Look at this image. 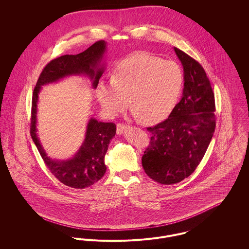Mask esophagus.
Here are the masks:
<instances>
[{
    "instance_id": "34e87169",
    "label": "esophagus",
    "mask_w": 249,
    "mask_h": 249,
    "mask_svg": "<svg viewBox=\"0 0 249 249\" xmlns=\"http://www.w3.org/2000/svg\"><path fill=\"white\" fill-rule=\"evenodd\" d=\"M127 128H128L127 125L119 124L117 125V134H118V135H122L123 133H124V132L127 130Z\"/></svg>"
}]
</instances>
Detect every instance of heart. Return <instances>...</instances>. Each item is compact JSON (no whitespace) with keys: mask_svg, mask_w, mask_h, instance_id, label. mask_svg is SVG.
Returning a JSON list of instances; mask_svg holds the SVG:
<instances>
[{"mask_svg":"<svg viewBox=\"0 0 249 249\" xmlns=\"http://www.w3.org/2000/svg\"><path fill=\"white\" fill-rule=\"evenodd\" d=\"M183 84V71L176 62L136 53L116 66L112 79L99 82L96 95L109 115L121 113L130 99L133 114L153 124L170 115Z\"/></svg>","mask_w":249,"mask_h":249,"instance_id":"obj_1","label":"heart"}]
</instances>
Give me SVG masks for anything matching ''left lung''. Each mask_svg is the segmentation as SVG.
<instances>
[{"label": "left lung", "mask_w": 249, "mask_h": 249, "mask_svg": "<svg viewBox=\"0 0 249 249\" xmlns=\"http://www.w3.org/2000/svg\"><path fill=\"white\" fill-rule=\"evenodd\" d=\"M183 66L182 98L169 118L153 127L142 165L154 181L172 185L190 177L202 160L214 127V96L202 66L174 48Z\"/></svg>", "instance_id": "left-lung-1"}]
</instances>
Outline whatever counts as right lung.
<instances>
[{"instance_id":"right-lung-1","label":"right lung","mask_w":249,"mask_h":249,"mask_svg":"<svg viewBox=\"0 0 249 249\" xmlns=\"http://www.w3.org/2000/svg\"><path fill=\"white\" fill-rule=\"evenodd\" d=\"M107 52V42L98 41L84 52L66 54L52 60L41 72L33 96L31 135L40 155L51 173L64 185L84 189L98 182L107 172L105 157L108 144L116 134V124L99 122L90 118L87 123L84 140L78 150L69 159H53L48 156L37 134V106L42 86L57 82L71 75H85L97 88L105 71L103 63Z\"/></svg>"}]
</instances>
